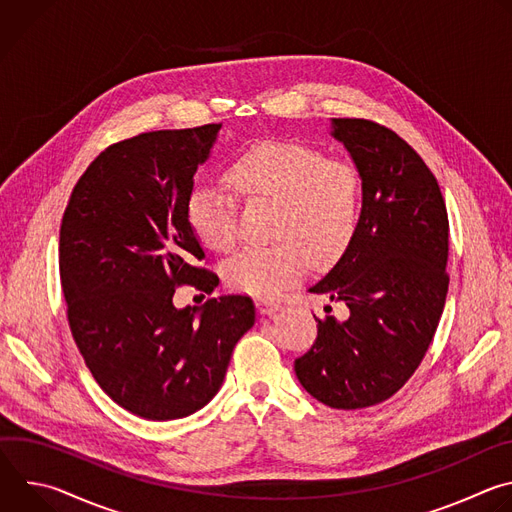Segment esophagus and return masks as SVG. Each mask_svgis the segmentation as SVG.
<instances>
[{"instance_id":"34e87169","label":"esophagus","mask_w":512,"mask_h":512,"mask_svg":"<svg viewBox=\"0 0 512 512\" xmlns=\"http://www.w3.org/2000/svg\"><path fill=\"white\" fill-rule=\"evenodd\" d=\"M255 304H257V310L261 314H273V312L281 310V304L275 302V300H269V298H257Z\"/></svg>"}]
</instances>
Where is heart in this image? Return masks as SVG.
<instances>
[{"mask_svg":"<svg viewBox=\"0 0 512 512\" xmlns=\"http://www.w3.org/2000/svg\"><path fill=\"white\" fill-rule=\"evenodd\" d=\"M233 188L251 202H273L275 245L245 247L225 265L227 283L271 298L316 267L336 263L354 243L364 212V178L346 160L289 141H263L229 166ZM237 196L218 184H200L188 196V221L214 251L237 241Z\"/></svg>","mask_w":512,"mask_h":512,"instance_id":"b5f03b06","label":"heart"}]
</instances>
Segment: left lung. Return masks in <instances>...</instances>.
Here are the masks:
<instances>
[{"mask_svg": "<svg viewBox=\"0 0 512 512\" xmlns=\"http://www.w3.org/2000/svg\"><path fill=\"white\" fill-rule=\"evenodd\" d=\"M364 178V212L350 249L310 287L348 308L318 322L296 358L302 387L334 409L393 397L417 371L440 324L450 277L448 210L435 176L395 131L369 119H332Z\"/></svg>", "mask_w": 512, "mask_h": 512, "instance_id": "8db88e82", "label": "left lung"}]
</instances>
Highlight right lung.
<instances>
[{
	"label": "right lung",
	"instance_id": "right-lung-1",
	"mask_svg": "<svg viewBox=\"0 0 512 512\" xmlns=\"http://www.w3.org/2000/svg\"><path fill=\"white\" fill-rule=\"evenodd\" d=\"M221 123L139 133L109 145L70 194L58 265L66 316L99 387L129 413L168 421L221 389L239 338L255 324L249 296L174 306L178 285L212 294L188 221L194 174Z\"/></svg>",
	"mask_w": 512,
	"mask_h": 512
}]
</instances>
